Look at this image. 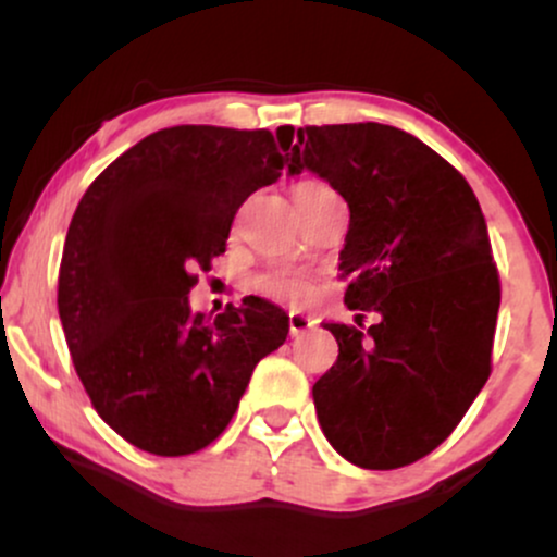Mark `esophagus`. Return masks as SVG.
<instances>
[{
	"instance_id": "obj_1",
	"label": "esophagus",
	"mask_w": 557,
	"mask_h": 557,
	"mask_svg": "<svg viewBox=\"0 0 557 557\" xmlns=\"http://www.w3.org/2000/svg\"><path fill=\"white\" fill-rule=\"evenodd\" d=\"M314 324H317L314 319L306 317V314H300V311H290V314H287V330H290L293 337L304 335V332L314 327Z\"/></svg>"
}]
</instances>
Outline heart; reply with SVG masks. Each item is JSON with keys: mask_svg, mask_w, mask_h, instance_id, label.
Here are the masks:
<instances>
[{"mask_svg": "<svg viewBox=\"0 0 557 557\" xmlns=\"http://www.w3.org/2000/svg\"><path fill=\"white\" fill-rule=\"evenodd\" d=\"M324 190H332L330 185L319 181H304L296 185V196H311V194H324ZM253 287L264 298L277 300V304H304L311 293V277L309 272L293 270V267H272V270L261 272L257 280H253Z\"/></svg>", "mask_w": 557, "mask_h": 557, "instance_id": "heart-1", "label": "heart"}]
</instances>
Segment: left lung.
<instances>
[{
    "label": "left lung",
    "instance_id": "8db88e82",
    "mask_svg": "<svg viewBox=\"0 0 557 557\" xmlns=\"http://www.w3.org/2000/svg\"><path fill=\"white\" fill-rule=\"evenodd\" d=\"M287 170L348 201L341 251L350 311L327 324L337 361L314 385L330 445L361 469H400L450 437L492 372L500 277L482 209L453 164L393 125L277 127ZM363 317V314H359Z\"/></svg>",
    "mask_w": 557,
    "mask_h": 557
}]
</instances>
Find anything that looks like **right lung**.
Instances as JSON below:
<instances>
[{
  "instance_id": "1",
  "label": "right lung",
  "mask_w": 557,
  "mask_h": 557,
  "mask_svg": "<svg viewBox=\"0 0 557 557\" xmlns=\"http://www.w3.org/2000/svg\"><path fill=\"white\" fill-rule=\"evenodd\" d=\"M270 131L175 125L101 172L70 222L57 306L75 372L120 437L154 456L214 443L287 314L248 296L207 319L198 270L225 253L235 212L283 175Z\"/></svg>"
}]
</instances>
